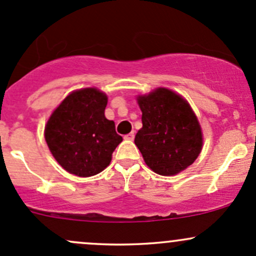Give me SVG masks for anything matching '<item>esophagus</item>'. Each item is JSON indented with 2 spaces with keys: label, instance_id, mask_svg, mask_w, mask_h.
Returning a JSON list of instances; mask_svg holds the SVG:
<instances>
[{
  "label": "esophagus",
  "instance_id": "1",
  "mask_svg": "<svg viewBox=\"0 0 256 256\" xmlns=\"http://www.w3.org/2000/svg\"><path fill=\"white\" fill-rule=\"evenodd\" d=\"M125 140H128V141H134V132H130L128 134H125V137H124Z\"/></svg>",
  "mask_w": 256,
  "mask_h": 256
}]
</instances>
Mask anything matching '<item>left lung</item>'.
<instances>
[{
    "mask_svg": "<svg viewBox=\"0 0 256 256\" xmlns=\"http://www.w3.org/2000/svg\"><path fill=\"white\" fill-rule=\"evenodd\" d=\"M137 100L143 126L134 144L146 164L162 176L176 175L193 164L203 138L200 125L186 100L168 88H158Z\"/></svg>",
    "mask_w": 256,
    "mask_h": 256,
    "instance_id": "left-lung-1",
    "label": "left lung"
}]
</instances>
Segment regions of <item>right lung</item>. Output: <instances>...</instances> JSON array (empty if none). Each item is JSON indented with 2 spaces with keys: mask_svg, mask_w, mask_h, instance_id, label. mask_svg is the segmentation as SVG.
<instances>
[{
  "mask_svg": "<svg viewBox=\"0 0 256 256\" xmlns=\"http://www.w3.org/2000/svg\"><path fill=\"white\" fill-rule=\"evenodd\" d=\"M108 98L96 88L70 94L53 112L44 128L50 153L68 172L88 178L109 165L122 141L104 116Z\"/></svg>",
  "mask_w": 256,
  "mask_h": 256,
  "instance_id": "1",
  "label": "right lung"
}]
</instances>
